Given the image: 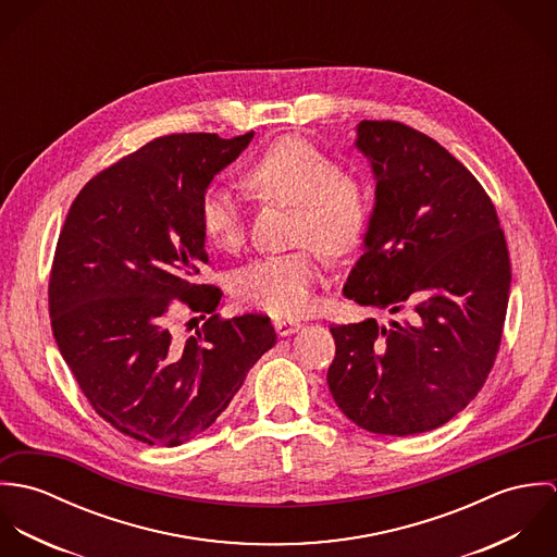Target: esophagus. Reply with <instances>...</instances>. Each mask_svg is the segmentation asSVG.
I'll use <instances>...</instances> for the list:
<instances>
[{
  "label": "esophagus",
  "mask_w": 557,
  "mask_h": 557,
  "mask_svg": "<svg viewBox=\"0 0 557 557\" xmlns=\"http://www.w3.org/2000/svg\"><path fill=\"white\" fill-rule=\"evenodd\" d=\"M274 327L278 336H289L294 332H298L302 327V323L298 319H274Z\"/></svg>",
  "instance_id": "esophagus-1"
}]
</instances>
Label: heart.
Masks as SVG:
<instances>
[{
	"label": "heart",
	"instance_id": "obj_1",
	"mask_svg": "<svg viewBox=\"0 0 557 557\" xmlns=\"http://www.w3.org/2000/svg\"><path fill=\"white\" fill-rule=\"evenodd\" d=\"M244 184L261 199L296 206L294 244L315 246L257 259L236 276V298L272 315H300L313 305L321 276L319 250L338 259L360 246L371 223V193L358 175L341 171L338 160L302 137L268 146L246 166ZM197 212L210 244L238 248L244 212L227 188H208Z\"/></svg>",
	"mask_w": 557,
	"mask_h": 557
}]
</instances>
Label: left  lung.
I'll return each mask as SVG.
<instances>
[{
  "label": "left lung",
  "mask_w": 557,
  "mask_h": 557,
  "mask_svg": "<svg viewBox=\"0 0 557 557\" xmlns=\"http://www.w3.org/2000/svg\"><path fill=\"white\" fill-rule=\"evenodd\" d=\"M375 208L343 294L401 319L330 327L327 386L338 409L380 435L446 424L484 386L502 343L510 259L495 206L435 139L364 120Z\"/></svg>",
  "instance_id": "obj_1"
}]
</instances>
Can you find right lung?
Listing matches in <instances>:
<instances>
[{
  "instance_id": "add662e5",
  "label": "right lung",
  "mask_w": 557,
  "mask_h": 557,
  "mask_svg": "<svg viewBox=\"0 0 557 557\" xmlns=\"http://www.w3.org/2000/svg\"><path fill=\"white\" fill-rule=\"evenodd\" d=\"M255 133L166 135L94 175L60 232L49 315L94 411L148 446H180L230 405L276 343L270 318L221 319L223 292L197 283L208 263L199 201ZM188 306L207 323L188 339L170 323Z\"/></svg>"
}]
</instances>
